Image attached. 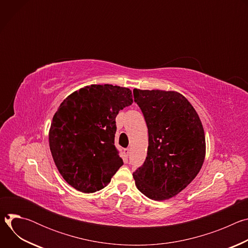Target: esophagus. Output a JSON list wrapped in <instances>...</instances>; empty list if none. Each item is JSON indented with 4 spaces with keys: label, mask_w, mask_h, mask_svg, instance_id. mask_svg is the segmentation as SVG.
<instances>
[{
    "label": "esophagus",
    "mask_w": 248,
    "mask_h": 248,
    "mask_svg": "<svg viewBox=\"0 0 248 248\" xmlns=\"http://www.w3.org/2000/svg\"><path fill=\"white\" fill-rule=\"evenodd\" d=\"M124 155H125V157H128V155H129V149H128V148L124 149Z\"/></svg>",
    "instance_id": "1"
}]
</instances>
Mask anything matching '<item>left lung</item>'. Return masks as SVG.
<instances>
[{
  "label": "left lung",
  "instance_id": "obj_1",
  "mask_svg": "<svg viewBox=\"0 0 248 248\" xmlns=\"http://www.w3.org/2000/svg\"><path fill=\"white\" fill-rule=\"evenodd\" d=\"M148 127L145 162L133 172L137 189L152 200L178 195L197 175L206 154L198 114L176 91L133 89Z\"/></svg>",
  "mask_w": 248,
  "mask_h": 248
}]
</instances>
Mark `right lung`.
I'll return each mask as SVG.
<instances>
[{"instance_id": "obj_1", "label": "right lung", "mask_w": 248, "mask_h": 248, "mask_svg": "<svg viewBox=\"0 0 248 248\" xmlns=\"http://www.w3.org/2000/svg\"><path fill=\"white\" fill-rule=\"evenodd\" d=\"M132 103L130 89L112 84L85 86L61 103L50 126L49 145L70 186L92 193L109 185L124 164L115 146L116 117Z\"/></svg>"}]
</instances>
